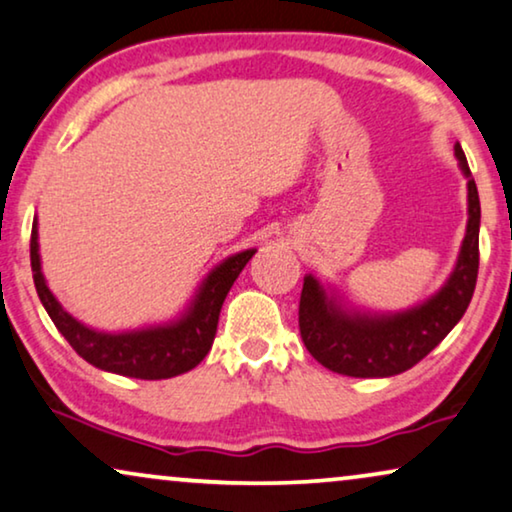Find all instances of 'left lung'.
I'll return each instance as SVG.
<instances>
[{"label":"left lung","mask_w":512,"mask_h":512,"mask_svg":"<svg viewBox=\"0 0 512 512\" xmlns=\"http://www.w3.org/2000/svg\"><path fill=\"white\" fill-rule=\"evenodd\" d=\"M454 153L468 179V223L457 265L443 289L410 310L373 314L347 310L317 277H305L298 307L300 338L324 368L349 377L398 375L438 347L464 317L478 282L480 198L459 144Z\"/></svg>","instance_id":"8db88e82"}]
</instances>
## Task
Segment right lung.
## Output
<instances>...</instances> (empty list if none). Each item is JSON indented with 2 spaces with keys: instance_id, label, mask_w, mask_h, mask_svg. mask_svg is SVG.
<instances>
[{
  "instance_id": "right-lung-1",
  "label": "right lung",
  "mask_w": 512,
  "mask_h": 512,
  "mask_svg": "<svg viewBox=\"0 0 512 512\" xmlns=\"http://www.w3.org/2000/svg\"><path fill=\"white\" fill-rule=\"evenodd\" d=\"M256 249L240 251L228 256L216 265L195 291V296L184 312L174 321L160 326L139 328L125 333H102L76 321L65 307L58 303L48 289L44 272H41L39 256V233L37 219L32 223L30 261L32 277L37 286L41 305L46 307L48 317L65 340L74 347V352L86 359L90 366L107 370V373L137 377V380H167L198 366L212 349L216 326H219L221 305L226 300L230 286L240 275L244 265L251 261Z\"/></svg>"
}]
</instances>
